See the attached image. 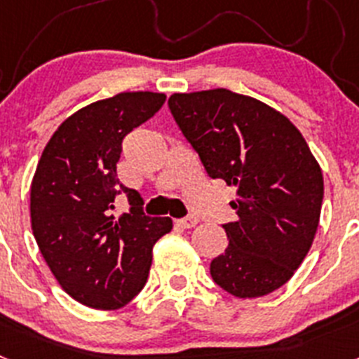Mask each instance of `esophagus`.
I'll return each mask as SVG.
<instances>
[{"mask_svg": "<svg viewBox=\"0 0 359 359\" xmlns=\"http://www.w3.org/2000/svg\"><path fill=\"white\" fill-rule=\"evenodd\" d=\"M198 223H199V219L196 217V215H189V217L177 219V224H180L182 228H194Z\"/></svg>", "mask_w": 359, "mask_h": 359, "instance_id": "34e87169", "label": "esophagus"}]
</instances>
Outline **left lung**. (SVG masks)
<instances>
[{
  "label": "left lung",
  "mask_w": 359,
  "mask_h": 359,
  "mask_svg": "<svg viewBox=\"0 0 359 359\" xmlns=\"http://www.w3.org/2000/svg\"><path fill=\"white\" fill-rule=\"evenodd\" d=\"M169 109L212 180L237 189L228 248L210 262L217 286L257 298L284 286L309 252L323 176L302 133L253 97L224 88L174 93Z\"/></svg>",
  "instance_id": "left-lung-1"
}]
</instances>
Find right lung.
I'll list each match as a JSON object with an SVG mask.
<instances>
[{
  "label": "right lung",
  "instance_id": "1",
  "mask_svg": "<svg viewBox=\"0 0 359 359\" xmlns=\"http://www.w3.org/2000/svg\"><path fill=\"white\" fill-rule=\"evenodd\" d=\"M163 93L126 91L82 107L44 147L30 189L32 231L62 290L95 309H118L144 290L152 246L172 219L149 217L144 199L116 177L122 140L165 102ZM132 208L118 219L114 198Z\"/></svg>",
  "mask_w": 359,
  "mask_h": 359
}]
</instances>
